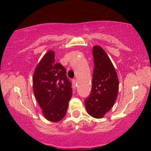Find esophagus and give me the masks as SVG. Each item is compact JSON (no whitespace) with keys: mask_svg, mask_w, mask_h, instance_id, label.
<instances>
[{"mask_svg":"<svg viewBox=\"0 0 151 151\" xmlns=\"http://www.w3.org/2000/svg\"><path fill=\"white\" fill-rule=\"evenodd\" d=\"M72 84H73V88L75 89L76 86H77V80H76V79H73V80H72Z\"/></svg>","mask_w":151,"mask_h":151,"instance_id":"34e87169","label":"esophagus"}]
</instances>
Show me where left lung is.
<instances>
[{"label": "left lung", "mask_w": 151, "mask_h": 151, "mask_svg": "<svg viewBox=\"0 0 151 151\" xmlns=\"http://www.w3.org/2000/svg\"><path fill=\"white\" fill-rule=\"evenodd\" d=\"M93 56L92 88L85 104L90 115L101 118L115 104L119 83L116 71L104 50L99 46L93 47Z\"/></svg>", "instance_id": "left-lung-1"}]
</instances>
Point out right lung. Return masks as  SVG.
<instances>
[{"label": "right lung", "instance_id": "add662e5", "mask_svg": "<svg viewBox=\"0 0 151 151\" xmlns=\"http://www.w3.org/2000/svg\"><path fill=\"white\" fill-rule=\"evenodd\" d=\"M33 93L48 121L58 122L66 115L68 101L72 96L71 83L65 68L55 62V53H46L35 69Z\"/></svg>", "mask_w": 151, "mask_h": 151}]
</instances>
